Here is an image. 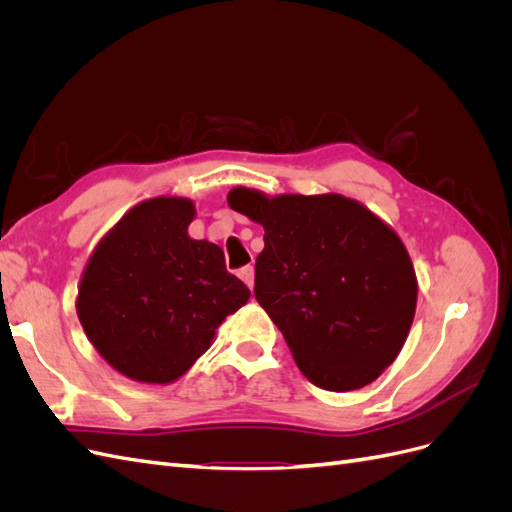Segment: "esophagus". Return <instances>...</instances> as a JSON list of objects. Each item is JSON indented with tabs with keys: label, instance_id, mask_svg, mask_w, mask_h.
I'll return each instance as SVG.
<instances>
[{
	"label": "esophagus",
	"instance_id": "esophagus-1",
	"mask_svg": "<svg viewBox=\"0 0 512 512\" xmlns=\"http://www.w3.org/2000/svg\"><path fill=\"white\" fill-rule=\"evenodd\" d=\"M239 277L243 280V284L247 286V288H254V267L252 265H247V267H243L241 271H239Z\"/></svg>",
	"mask_w": 512,
	"mask_h": 512
}]
</instances>
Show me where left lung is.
Here are the masks:
<instances>
[{
	"instance_id": "1",
	"label": "left lung",
	"mask_w": 512,
	"mask_h": 512,
	"mask_svg": "<svg viewBox=\"0 0 512 512\" xmlns=\"http://www.w3.org/2000/svg\"><path fill=\"white\" fill-rule=\"evenodd\" d=\"M228 205L265 228L254 294L303 376L327 391L374 382L416 312V275L397 232L342 194L235 188Z\"/></svg>"
}]
</instances>
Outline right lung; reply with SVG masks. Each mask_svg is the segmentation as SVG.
<instances>
[{"label":"right lung","mask_w":512,"mask_h":512,"mask_svg":"<svg viewBox=\"0 0 512 512\" xmlns=\"http://www.w3.org/2000/svg\"><path fill=\"white\" fill-rule=\"evenodd\" d=\"M194 215L190 198L145 200L106 232L83 271L76 299L83 331L130 380L181 378L224 318L250 299L226 271L222 247L188 235Z\"/></svg>","instance_id":"1"}]
</instances>
